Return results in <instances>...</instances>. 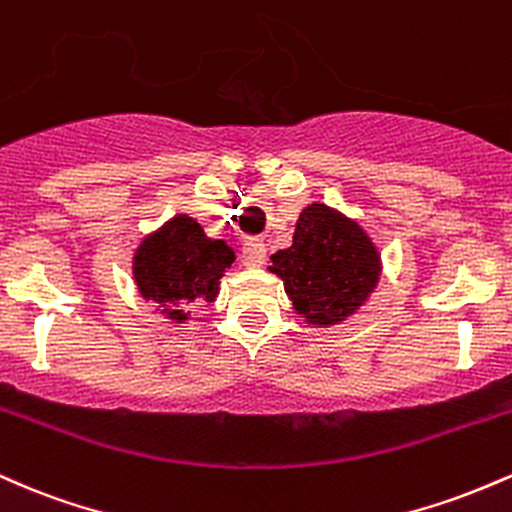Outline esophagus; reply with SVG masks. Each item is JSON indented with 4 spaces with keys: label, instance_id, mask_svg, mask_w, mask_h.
<instances>
[{
    "label": "esophagus",
    "instance_id": "34e87169",
    "mask_svg": "<svg viewBox=\"0 0 512 512\" xmlns=\"http://www.w3.org/2000/svg\"><path fill=\"white\" fill-rule=\"evenodd\" d=\"M241 263L246 268H261L266 263V244L258 239H249L241 246Z\"/></svg>",
    "mask_w": 512,
    "mask_h": 512
}]
</instances>
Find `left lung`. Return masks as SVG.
<instances>
[{
	"mask_svg": "<svg viewBox=\"0 0 512 512\" xmlns=\"http://www.w3.org/2000/svg\"><path fill=\"white\" fill-rule=\"evenodd\" d=\"M271 261L295 309L312 324H338L353 314L380 275V256L370 237L319 203L302 212L292 246Z\"/></svg>",
	"mask_w": 512,
	"mask_h": 512,
	"instance_id": "obj_1",
	"label": "left lung"
}]
</instances>
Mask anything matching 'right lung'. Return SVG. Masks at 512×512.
I'll list each match as a JSON object with an SVG mask.
<instances>
[{
  "label": "right lung",
  "instance_id": "obj_1",
  "mask_svg": "<svg viewBox=\"0 0 512 512\" xmlns=\"http://www.w3.org/2000/svg\"><path fill=\"white\" fill-rule=\"evenodd\" d=\"M232 261L234 254L225 241L208 239L198 222L179 215L142 241L135 256V280L145 300L164 307L193 300L212 302ZM169 317L188 319L181 309H169Z\"/></svg>",
  "mask_w": 512,
  "mask_h": 512
}]
</instances>
